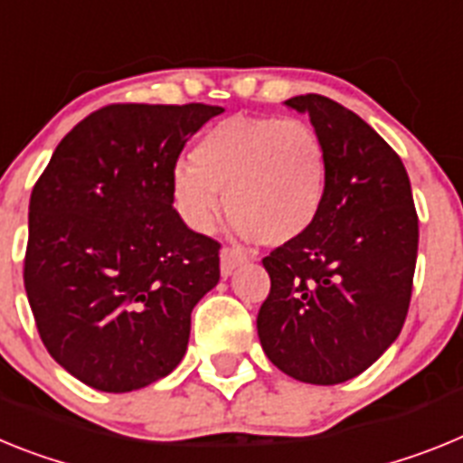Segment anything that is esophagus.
Listing matches in <instances>:
<instances>
[{"label": "esophagus", "instance_id": "obj_1", "mask_svg": "<svg viewBox=\"0 0 463 463\" xmlns=\"http://www.w3.org/2000/svg\"><path fill=\"white\" fill-rule=\"evenodd\" d=\"M247 254L244 251H240V249H223L221 251V275L223 277H231L232 272L240 268L242 263H247Z\"/></svg>", "mask_w": 463, "mask_h": 463}]
</instances>
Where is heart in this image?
Wrapping results in <instances>:
<instances>
[{
	"label": "heart",
	"mask_w": 463,
	"mask_h": 463,
	"mask_svg": "<svg viewBox=\"0 0 463 463\" xmlns=\"http://www.w3.org/2000/svg\"><path fill=\"white\" fill-rule=\"evenodd\" d=\"M328 188V151L305 120L231 116L172 170V203L191 231L209 232L221 212L254 242L281 247L312 228Z\"/></svg>",
	"instance_id": "b5f03b06"
}]
</instances>
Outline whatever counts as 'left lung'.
Returning a JSON list of instances; mask_svg holds the SVG:
<instances>
[{
	"instance_id": "left-lung-1",
	"label": "left lung",
	"mask_w": 463,
	"mask_h": 463,
	"mask_svg": "<svg viewBox=\"0 0 463 463\" xmlns=\"http://www.w3.org/2000/svg\"><path fill=\"white\" fill-rule=\"evenodd\" d=\"M328 151V188L305 235L265 256L260 345L288 377L340 384L392 347L408 315L420 226L403 163L364 118L324 95L284 102Z\"/></svg>"
}]
</instances>
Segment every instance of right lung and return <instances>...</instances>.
<instances>
[{
	"label": "right lung",
	"mask_w": 463,
	"mask_h": 463,
	"mask_svg": "<svg viewBox=\"0 0 463 463\" xmlns=\"http://www.w3.org/2000/svg\"><path fill=\"white\" fill-rule=\"evenodd\" d=\"M212 104H111L64 137L32 188L25 291L64 371L126 393L184 359L191 312L219 284L216 240L172 204V170Z\"/></svg>",
	"instance_id": "right-lung-1"
}]
</instances>
